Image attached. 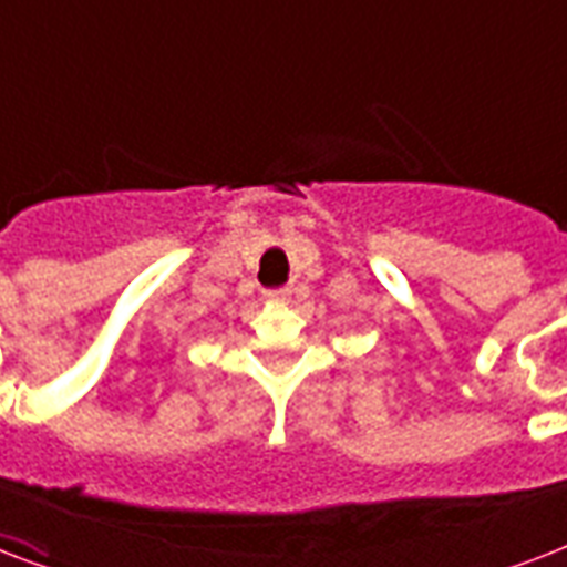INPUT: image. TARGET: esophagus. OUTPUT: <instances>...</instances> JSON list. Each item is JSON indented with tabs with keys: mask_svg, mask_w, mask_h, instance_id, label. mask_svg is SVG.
Listing matches in <instances>:
<instances>
[{
	"mask_svg": "<svg viewBox=\"0 0 567 567\" xmlns=\"http://www.w3.org/2000/svg\"><path fill=\"white\" fill-rule=\"evenodd\" d=\"M265 297L274 302H285L291 300V288H270V291H265Z\"/></svg>",
	"mask_w": 567,
	"mask_h": 567,
	"instance_id": "34e87169",
	"label": "esophagus"
}]
</instances>
